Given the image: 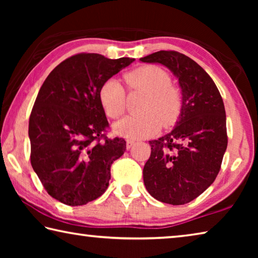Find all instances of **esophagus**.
<instances>
[{
	"label": "esophagus",
	"instance_id": "esophagus-1",
	"mask_svg": "<svg viewBox=\"0 0 258 258\" xmlns=\"http://www.w3.org/2000/svg\"><path fill=\"white\" fill-rule=\"evenodd\" d=\"M134 143H135L134 140H127V141H126V149L130 150L131 148L134 146Z\"/></svg>",
	"mask_w": 258,
	"mask_h": 258
}]
</instances>
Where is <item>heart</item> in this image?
Segmentation results:
<instances>
[{
    "mask_svg": "<svg viewBox=\"0 0 258 258\" xmlns=\"http://www.w3.org/2000/svg\"><path fill=\"white\" fill-rule=\"evenodd\" d=\"M124 80L131 90L148 93L142 115L126 116L113 125V132L123 138L137 140L158 132L161 123L173 125L182 109L181 94L171 85V77L157 66H143L125 74ZM125 90L119 81L110 78L99 90V100L110 118H118L125 110Z\"/></svg>",
    "mask_w": 258,
    "mask_h": 258,
    "instance_id": "heart-1",
    "label": "heart"
}]
</instances>
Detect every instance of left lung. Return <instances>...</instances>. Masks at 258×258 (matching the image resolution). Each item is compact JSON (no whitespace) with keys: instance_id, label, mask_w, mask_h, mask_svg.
I'll list each match as a JSON object with an SVG mask.
<instances>
[{"instance_id":"1","label":"left lung","mask_w":258,"mask_h":258,"mask_svg":"<svg viewBox=\"0 0 258 258\" xmlns=\"http://www.w3.org/2000/svg\"><path fill=\"white\" fill-rule=\"evenodd\" d=\"M160 63L176 77L181 113L171 132L149 142L143 182L155 199L184 205L215 181L228 146L224 103L211 76L176 51H158L140 59Z\"/></svg>"}]
</instances>
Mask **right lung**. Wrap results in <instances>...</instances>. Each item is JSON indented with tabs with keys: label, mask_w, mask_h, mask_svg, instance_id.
I'll use <instances>...</instances> for the list:
<instances>
[{
	"label": "right lung",
	"mask_w": 258,
	"mask_h": 258,
	"mask_svg": "<svg viewBox=\"0 0 258 258\" xmlns=\"http://www.w3.org/2000/svg\"><path fill=\"white\" fill-rule=\"evenodd\" d=\"M134 61L98 53L73 55L41 86L29 117L30 163L51 197L82 206L104 194L124 139H100L108 120L99 100L104 82Z\"/></svg>",
	"instance_id": "obj_1"
}]
</instances>
